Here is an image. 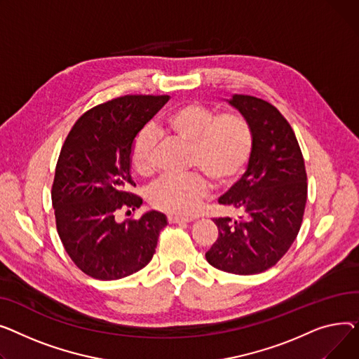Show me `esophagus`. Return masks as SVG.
<instances>
[{"mask_svg":"<svg viewBox=\"0 0 359 359\" xmlns=\"http://www.w3.org/2000/svg\"><path fill=\"white\" fill-rule=\"evenodd\" d=\"M166 219L170 223H189L194 220L193 217H182V216H175V215H170Z\"/></svg>","mask_w":359,"mask_h":359,"instance_id":"esophagus-1","label":"esophagus"}]
</instances>
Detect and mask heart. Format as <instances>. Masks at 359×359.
<instances>
[{
  "label": "heart",
  "mask_w": 359,
  "mask_h": 359,
  "mask_svg": "<svg viewBox=\"0 0 359 359\" xmlns=\"http://www.w3.org/2000/svg\"><path fill=\"white\" fill-rule=\"evenodd\" d=\"M165 129L189 143L187 165L202 171L165 174L147 189V200L162 212L193 215L210 189L235 182L245 171L254 147L248 120L235 113L217 116L201 102H188L168 114ZM159 136L154 126L143 128L132 146V163L142 175L158 166Z\"/></svg>",
  "instance_id": "heart-1"
}]
</instances>
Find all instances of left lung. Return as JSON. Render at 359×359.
Returning <instances> with one entry per match:
<instances>
[{
    "label": "left lung",
    "mask_w": 359,
    "mask_h": 359,
    "mask_svg": "<svg viewBox=\"0 0 359 359\" xmlns=\"http://www.w3.org/2000/svg\"><path fill=\"white\" fill-rule=\"evenodd\" d=\"M229 102L250 124L254 147L243 177L219 198L241 217L213 219L219 236L205 259L224 272L252 276L276 265L297 238L307 174L297 137L272 104L242 94Z\"/></svg>",
    "instance_id": "obj_1"
}]
</instances>
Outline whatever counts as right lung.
Instances as JSON below:
<instances>
[{
  "label": "right lung",
  "instance_id": "obj_1",
  "mask_svg": "<svg viewBox=\"0 0 359 359\" xmlns=\"http://www.w3.org/2000/svg\"><path fill=\"white\" fill-rule=\"evenodd\" d=\"M170 100L123 95L95 105L72 126L60 149L52 184L57 235L74 264L87 276L113 281L152 259L166 217L159 212L116 220L142 198L130 191L136 135Z\"/></svg>",
  "mask_w": 359,
  "mask_h": 359
}]
</instances>
